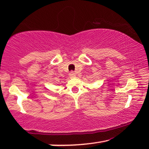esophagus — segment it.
Here are the masks:
<instances>
[{
    "mask_svg": "<svg viewBox=\"0 0 149 149\" xmlns=\"http://www.w3.org/2000/svg\"><path fill=\"white\" fill-rule=\"evenodd\" d=\"M75 76H76V74H75V73L74 72H72V71L69 73V77H70V78H73V77H74Z\"/></svg>",
    "mask_w": 149,
    "mask_h": 149,
    "instance_id": "34e87169",
    "label": "esophagus"
}]
</instances>
